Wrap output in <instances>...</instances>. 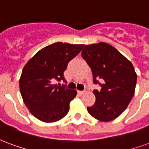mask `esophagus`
I'll return each instance as SVG.
<instances>
[{
	"mask_svg": "<svg viewBox=\"0 0 149 149\" xmlns=\"http://www.w3.org/2000/svg\"><path fill=\"white\" fill-rule=\"evenodd\" d=\"M84 92H85V91H78V94L80 95H82L84 94Z\"/></svg>",
	"mask_w": 149,
	"mask_h": 149,
	"instance_id": "34e87169",
	"label": "esophagus"
}]
</instances>
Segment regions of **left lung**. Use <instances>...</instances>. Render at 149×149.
<instances>
[{"label":"left lung","instance_id":"8db88e82","mask_svg":"<svg viewBox=\"0 0 149 149\" xmlns=\"http://www.w3.org/2000/svg\"><path fill=\"white\" fill-rule=\"evenodd\" d=\"M81 55L91 68L96 100L88 107L91 116L102 122L114 120L125 111L133 99L136 74L130 61L115 48L106 43L86 45Z\"/></svg>","mask_w":149,"mask_h":149}]
</instances>
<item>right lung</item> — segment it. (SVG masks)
Wrapping results in <instances>:
<instances>
[{
	"label": "right lung",
	"instance_id": "right-lung-1",
	"mask_svg": "<svg viewBox=\"0 0 149 149\" xmlns=\"http://www.w3.org/2000/svg\"><path fill=\"white\" fill-rule=\"evenodd\" d=\"M84 45L55 42L40 49L24 66L19 88L25 105L34 116L44 122H54L68 114L69 102L77 92L65 84L64 72Z\"/></svg>",
	"mask_w": 149,
	"mask_h": 149
}]
</instances>
